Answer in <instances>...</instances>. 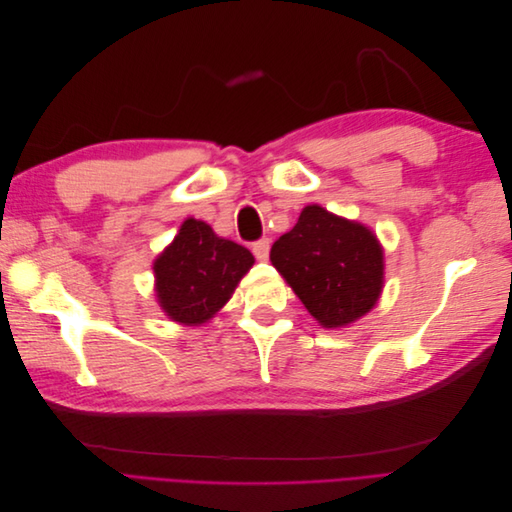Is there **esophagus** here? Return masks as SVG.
Instances as JSON below:
<instances>
[{
    "instance_id": "1",
    "label": "esophagus",
    "mask_w": 512,
    "mask_h": 512,
    "mask_svg": "<svg viewBox=\"0 0 512 512\" xmlns=\"http://www.w3.org/2000/svg\"><path fill=\"white\" fill-rule=\"evenodd\" d=\"M269 250H271V241L269 239H258L254 245H252V252L258 260H267L269 258Z\"/></svg>"
}]
</instances>
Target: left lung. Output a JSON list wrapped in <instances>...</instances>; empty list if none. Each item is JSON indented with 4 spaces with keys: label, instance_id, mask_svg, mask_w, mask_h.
Segmentation results:
<instances>
[{
    "label": "left lung",
    "instance_id": "left-lung-1",
    "mask_svg": "<svg viewBox=\"0 0 512 512\" xmlns=\"http://www.w3.org/2000/svg\"><path fill=\"white\" fill-rule=\"evenodd\" d=\"M273 267L322 327L337 329L365 316L384 284V254L374 232L320 205L271 247Z\"/></svg>",
    "mask_w": 512,
    "mask_h": 512
}]
</instances>
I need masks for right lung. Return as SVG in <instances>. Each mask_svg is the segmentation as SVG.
Wrapping results in <instances>:
<instances>
[{"instance_id": "1", "label": "right lung", "mask_w": 512, "mask_h": 512, "mask_svg": "<svg viewBox=\"0 0 512 512\" xmlns=\"http://www.w3.org/2000/svg\"><path fill=\"white\" fill-rule=\"evenodd\" d=\"M252 265L254 256L247 247L218 237L205 222L188 218L153 262L160 307L175 322L190 327L203 324L226 305Z\"/></svg>"}]
</instances>
